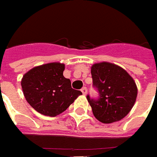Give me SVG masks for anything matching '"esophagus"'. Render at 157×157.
Returning <instances> with one entry per match:
<instances>
[{"instance_id": "1", "label": "esophagus", "mask_w": 157, "mask_h": 157, "mask_svg": "<svg viewBox=\"0 0 157 157\" xmlns=\"http://www.w3.org/2000/svg\"><path fill=\"white\" fill-rule=\"evenodd\" d=\"M81 91H82V93H83L84 95H86V93H87V89H86V87H83V88L81 89Z\"/></svg>"}]
</instances>
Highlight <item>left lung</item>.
Masks as SVG:
<instances>
[{
  "label": "left lung",
  "instance_id": "1",
  "mask_svg": "<svg viewBox=\"0 0 157 157\" xmlns=\"http://www.w3.org/2000/svg\"><path fill=\"white\" fill-rule=\"evenodd\" d=\"M93 86L98 91V99L87 95L93 115L104 124L123 119L130 111L137 96V87L132 77L120 66L109 62L92 65Z\"/></svg>",
  "mask_w": 157,
  "mask_h": 157
}]
</instances>
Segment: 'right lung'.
<instances>
[{
  "label": "right lung",
  "instance_id": "right-lung-1",
  "mask_svg": "<svg viewBox=\"0 0 157 157\" xmlns=\"http://www.w3.org/2000/svg\"><path fill=\"white\" fill-rule=\"evenodd\" d=\"M64 70V64L52 62L33 67L22 78L26 100L42 115H59L82 94L71 88V80L63 75Z\"/></svg>",
  "mask_w": 157,
  "mask_h": 157
}]
</instances>
